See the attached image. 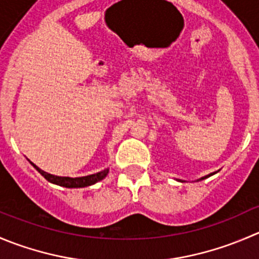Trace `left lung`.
I'll return each mask as SVG.
<instances>
[{
	"instance_id": "obj_1",
	"label": "left lung",
	"mask_w": 259,
	"mask_h": 259,
	"mask_svg": "<svg viewBox=\"0 0 259 259\" xmlns=\"http://www.w3.org/2000/svg\"><path fill=\"white\" fill-rule=\"evenodd\" d=\"M214 175V173H210V175H207V176H205V177H202V178H200V180H205V178H207V177H210V176H212ZM183 182V181H182Z\"/></svg>"
}]
</instances>
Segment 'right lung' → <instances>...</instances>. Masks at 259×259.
Instances as JSON below:
<instances>
[{
	"label": "right lung",
	"instance_id": "obj_1",
	"mask_svg": "<svg viewBox=\"0 0 259 259\" xmlns=\"http://www.w3.org/2000/svg\"><path fill=\"white\" fill-rule=\"evenodd\" d=\"M31 163V162H30ZM34 165L35 169L47 181L49 182L54 183V185L58 186H63V187H67V188H78V187H87V186H91L95 185L96 182L99 181L104 180L105 177L107 176L109 173V168L106 169L101 170L99 173H95V175H90V176H84V177H76V178H72V177H59V176H54V175H50V173L44 172L42 169H40L37 165H35L34 163H31Z\"/></svg>",
	"mask_w": 259,
	"mask_h": 259
}]
</instances>
